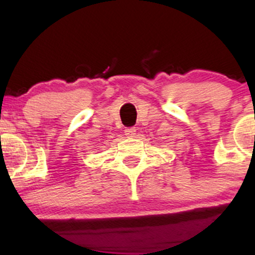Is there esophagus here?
Returning a JSON list of instances; mask_svg holds the SVG:
<instances>
[{
	"instance_id": "34e87169",
	"label": "esophagus",
	"mask_w": 255,
	"mask_h": 255,
	"mask_svg": "<svg viewBox=\"0 0 255 255\" xmlns=\"http://www.w3.org/2000/svg\"><path fill=\"white\" fill-rule=\"evenodd\" d=\"M125 134L127 135L128 137H131L135 135V128L134 127H130V128H126L125 129Z\"/></svg>"
}]
</instances>
